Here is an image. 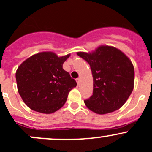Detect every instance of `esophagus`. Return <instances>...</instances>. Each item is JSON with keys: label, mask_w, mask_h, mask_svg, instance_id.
Masks as SVG:
<instances>
[{"label": "esophagus", "mask_w": 152, "mask_h": 152, "mask_svg": "<svg viewBox=\"0 0 152 152\" xmlns=\"http://www.w3.org/2000/svg\"><path fill=\"white\" fill-rule=\"evenodd\" d=\"M76 81H77V83L78 84V85H79L80 83V78H77L76 79Z\"/></svg>", "instance_id": "obj_1"}]
</instances>
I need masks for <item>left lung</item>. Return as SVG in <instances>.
I'll return each instance as SVG.
<instances>
[{
  "mask_svg": "<svg viewBox=\"0 0 152 152\" xmlns=\"http://www.w3.org/2000/svg\"><path fill=\"white\" fill-rule=\"evenodd\" d=\"M77 55L88 62L92 73L93 94L84 100L86 107L98 115L122 107L134 84V69L131 60L120 49L106 45Z\"/></svg>",
  "mask_w": 152,
  "mask_h": 152,
  "instance_id": "1",
  "label": "left lung"
}]
</instances>
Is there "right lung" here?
<instances>
[{
    "label": "right lung",
    "instance_id": "add662e5",
    "mask_svg": "<svg viewBox=\"0 0 152 152\" xmlns=\"http://www.w3.org/2000/svg\"><path fill=\"white\" fill-rule=\"evenodd\" d=\"M70 54L58 57L53 52H41L25 60L15 73L18 91L28 107L43 114L61 109L77 83L63 64Z\"/></svg>",
    "mask_w": 152,
    "mask_h": 152
}]
</instances>
